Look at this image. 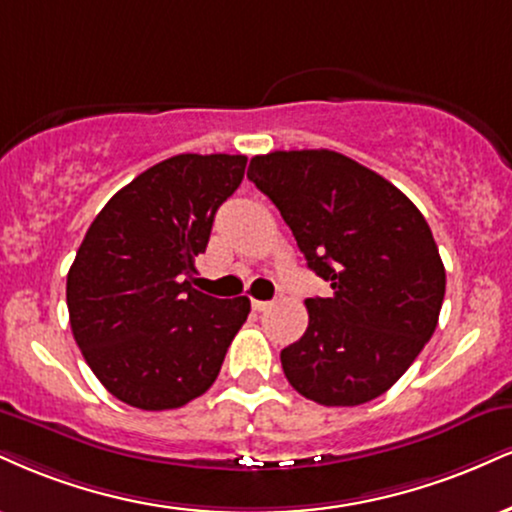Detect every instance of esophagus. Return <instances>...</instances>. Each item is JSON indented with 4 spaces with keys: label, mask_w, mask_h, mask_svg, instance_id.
Wrapping results in <instances>:
<instances>
[{
    "label": "esophagus",
    "mask_w": 512,
    "mask_h": 512,
    "mask_svg": "<svg viewBox=\"0 0 512 512\" xmlns=\"http://www.w3.org/2000/svg\"><path fill=\"white\" fill-rule=\"evenodd\" d=\"M267 307H272V303H269V300H252V310L264 312V310H267Z\"/></svg>",
    "instance_id": "esophagus-1"
}]
</instances>
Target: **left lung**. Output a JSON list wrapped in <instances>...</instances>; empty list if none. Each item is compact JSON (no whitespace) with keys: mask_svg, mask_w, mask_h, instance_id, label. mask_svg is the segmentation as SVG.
<instances>
[{"mask_svg":"<svg viewBox=\"0 0 512 512\" xmlns=\"http://www.w3.org/2000/svg\"><path fill=\"white\" fill-rule=\"evenodd\" d=\"M248 178L331 283L329 298L305 300V334L281 350L286 379L319 405L386 393L439 324L446 269L427 219L384 176L331 150L257 155Z\"/></svg>","mask_w":512,"mask_h":512,"instance_id":"1","label":"left lung"}]
</instances>
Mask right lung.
Instances as JSON below:
<instances>
[{"instance_id":"add662e5","label":"right lung","mask_w":512,"mask_h":512,"mask_svg":"<svg viewBox=\"0 0 512 512\" xmlns=\"http://www.w3.org/2000/svg\"><path fill=\"white\" fill-rule=\"evenodd\" d=\"M243 155H176L121 188L85 233L66 279L71 331L95 377L140 410H174L219 377L250 300L190 286Z\"/></svg>"}]
</instances>
